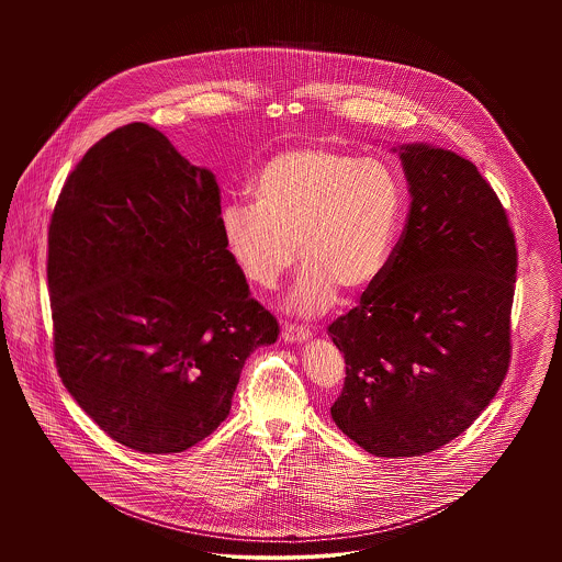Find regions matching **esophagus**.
Wrapping results in <instances>:
<instances>
[{"label": "esophagus", "instance_id": "1", "mask_svg": "<svg viewBox=\"0 0 562 562\" xmlns=\"http://www.w3.org/2000/svg\"><path fill=\"white\" fill-rule=\"evenodd\" d=\"M310 337H312V333L296 324H284V328H282V339L286 344H301V341H307Z\"/></svg>", "mask_w": 562, "mask_h": 562}]
</instances>
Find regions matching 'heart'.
<instances>
[{
	"instance_id": "heart-1",
	"label": "heart",
	"mask_w": 562,
	"mask_h": 562,
	"mask_svg": "<svg viewBox=\"0 0 562 562\" xmlns=\"http://www.w3.org/2000/svg\"><path fill=\"white\" fill-rule=\"evenodd\" d=\"M252 206L221 211L225 244L248 282L276 289L293 269L296 250L305 268L289 307L316 316L371 293L390 266L401 227L398 175L374 158L328 147L289 149L257 172Z\"/></svg>"
}]
</instances>
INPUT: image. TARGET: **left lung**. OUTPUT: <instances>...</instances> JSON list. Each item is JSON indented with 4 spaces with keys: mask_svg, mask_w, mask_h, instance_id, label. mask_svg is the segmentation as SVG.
I'll list each match as a JSON object with an SVG mask.
<instances>
[{
    "mask_svg": "<svg viewBox=\"0 0 562 562\" xmlns=\"http://www.w3.org/2000/svg\"><path fill=\"white\" fill-rule=\"evenodd\" d=\"M411 211L390 266L360 305L328 326L346 358L330 415L376 457H419L474 424L509 367L516 244L479 168L408 143Z\"/></svg>",
    "mask_w": 562,
    "mask_h": 562,
    "instance_id": "8db88e82",
    "label": "left lung"
}]
</instances>
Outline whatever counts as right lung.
<instances>
[{
	"label": "right lung",
	"mask_w": 562,
	"mask_h": 562,
	"mask_svg": "<svg viewBox=\"0 0 562 562\" xmlns=\"http://www.w3.org/2000/svg\"><path fill=\"white\" fill-rule=\"evenodd\" d=\"M54 360L115 442L181 453L229 415L246 358L278 339L221 232V191L143 122L92 145L48 229Z\"/></svg>",
	"instance_id": "1"
}]
</instances>
